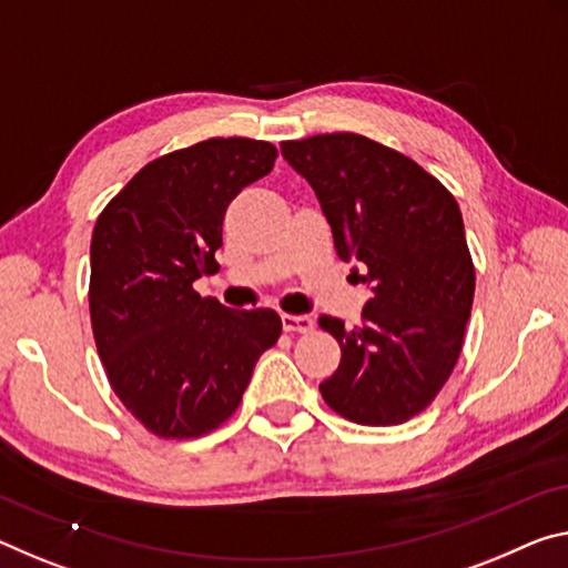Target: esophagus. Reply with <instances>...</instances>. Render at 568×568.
Returning a JSON list of instances; mask_svg holds the SVG:
<instances>
[{
    "instance_id": "obj_1",
    "label": "esophagus",
    "mask_w": 568,
    "mask_h": 568,
    "mask_svg": "<svg viewBox=\"0 0 568 568\" xmlns=\"http://www.w3.org/2000/svg\"><path fill=\"white\" fill-rule=\"evenodd\" d=\"M281 321H283V328L287 333H308V331H313V326H316V323H313V318H308V316H291V313H283Z\"/></svg>"
}]
</instances>
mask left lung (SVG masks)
Instances as JSON below:
<instances>
[{"mask_svg": "<svg viewBox=\"0 0 568 568\" xmlns=\"http://www.w3.org/2000/svg\"><path fill=\"white\" fill-rule=\"evenodd\" d=\"M281 151L316 192L338 257L358 260L372 285L358 328L318 318L341 346L323 399L356 425H402L429 407L463 351L475 267L460 206L417 161L358 133Z\"/></svg>", "mask_w": 568, "mask_h": 568, "instance_id": "1", "label": "left lung"}]
</instances>
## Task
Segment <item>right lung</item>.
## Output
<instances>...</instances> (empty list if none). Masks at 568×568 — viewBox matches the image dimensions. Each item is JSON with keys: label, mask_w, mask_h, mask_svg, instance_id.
<instances>
[{"label": "right lung", "mask_w": 568, "mask_h": 568, "mask_svg": "<svg viewBox=\"0 0 568 568\" xmlns=\"http://www.w3.org/2000/svg\"><path fill=\"white\" fill-rule=\"evenodd\" d=\"M275 159L267 141L206 139L151 161L98 214L88 291L98 356L115 397L156 437L192 439L227 422L281 338L275 311H230L194 291L220 270L227 204Z\"/></svg>", "instance_id": "obj_1"}]
</instances>
